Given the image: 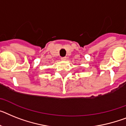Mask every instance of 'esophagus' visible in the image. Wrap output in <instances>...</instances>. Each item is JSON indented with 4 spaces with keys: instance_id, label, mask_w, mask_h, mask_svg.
<instances>
[{
    "instance_id": "34e87169",
    "label": "esophagus",
    "mask_w": 126,
    "mask_h": 126,
    "mask_svg": "<svg viewBox=\"0 0 126 126\" xmlns=\"http://www.w3.org/2000/svg\"><path fill=\"white\" fill-rule=\"evenodd\" d=\"M61 60H62V61H66V57H62V58H61Z\"/></svg>"
}]
</instances>
